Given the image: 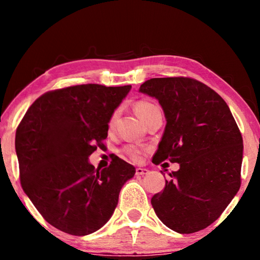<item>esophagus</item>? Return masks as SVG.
Returning <instances> with one entry per match:
<instances>
[{"mask_svg":"<svg viewBox=\"0 0 260 260\" xmlns=\"http://www.w3.org/2000/svg\"><path fill=\"white\" fill-rule=\"evenodd\" d=\"M149 173V171L147 169H143V167H138L135 170V174L136 175H146Z\"/></svg>","mask_w":260,"mask_h":260,"instance_id":"esophagus-1","label":"esophagus"}]
</instances>
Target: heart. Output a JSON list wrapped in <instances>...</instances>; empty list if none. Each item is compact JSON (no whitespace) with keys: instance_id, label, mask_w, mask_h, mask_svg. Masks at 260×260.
I'll list each match as a JSON object with an SVG mask.
<instances>
[{"instance_id":"obj_1","label":"heart","mask_w":260,"mask_h":260,"mask_svg":"<svg viewBox=\"0 0 260 260\" xmlns=\"http://www.w3.org/2000/svg\"><path fill=\"white\" fill-rule=\"evenodd\" d=\"M134 110L136 114H138L139 118L143 122H146L147 119L149 117L151 116L153 112H156L158 109V107L156 104H153L150 101H146V100H141L139 102H136L134 105ZM117 116L118 113L117 111L112 113V116L110 117V120H109V127L111 128V127L114 126L116 124V119H117ZM124 151L127 156H128L132 160L134 161H139L141 159V156H142V153L144 151L143 148L138 147V146H127Z\"/></svg>"}]
</instances>
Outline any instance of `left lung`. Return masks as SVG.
Returning a JSON list of instances; mask_svg holds the SVG:
<instances>
[{
    "label": "left lung",
    "instance_id": "obj_1",
    "mask_svg": "<svg viewBox=\"0 0 260 260\" xmlns=\"http://www.w3.org/2000/svg\"><path fill=\"white\" fill-rule=\"evenodd\" d=\"M140 91L157 99L166 118L152 162L180 164L164 190L152 196V208L180 234L204 230L241 186L243 140L234 117L221 96L191 78H153Z\"/></svg>",
    "mask_w": 260,
    "mask_h": 260
}]
</instances>
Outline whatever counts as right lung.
<instances>
[{
    "mask_svg": "<svg viewBox=\"0 0 260 260\" xmlns=\"http://www.w3.org/2000/svg\"><path fill=\"white\" fill-rule=\"evenodd\" d=\"M132 86L87 83L47 91L16 131L20 183L47 222L83 236L111 218L135 167L119 157L101 170L88 157L107 139L110 117Z\"/></svg>",
    "mask_w": 260,
    "mask_h": 260,
    "instance_id": "add662e5",
    "label": "right lung"
}]
</instances>
